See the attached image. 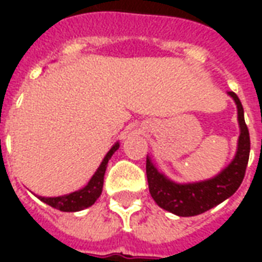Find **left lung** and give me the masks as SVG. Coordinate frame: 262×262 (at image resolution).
Wrapping results in <instances>:
<instances>
[{
    "instance_id": "left-lung-1",
    "label": "left lung",
    "mask_w": 262,
    "mask_h": 262,
    "mask_svg": "<svg viewBox=\"0 0 262 262\" xmlns=\"http://www.w3.org/2000/svg\"><path fill=\"white\" fill-rule=\"evenodd\" d=\"M237 106V120L240 136L237 140V150L229 165L217 176L198 182L180 184L170 180L157 168L153 160L147 156L146 174L148 191L160 208L177 216H196L214 208L227 198H230L242 185L250 156V135L244 120V111L240 99L234 92H227Z\"/></svg>"
}]
</instances>
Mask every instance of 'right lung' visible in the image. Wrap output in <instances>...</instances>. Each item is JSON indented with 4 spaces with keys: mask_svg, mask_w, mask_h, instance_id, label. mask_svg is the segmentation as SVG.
<instances>
[{
    "mask_svg": "<svg viewBox=\"0 0 262 262\" xmlns=\"http://www.w3.org/2000/svg\"><path fill=\"white\" fill-rule=\"evenodd\" d=\"M119 148V142H116L111 147L106 156L103 157L102 163L99 164L98 170L95 171V174L91 177V180L88 181L85 187L81 188L75 192L67 193V195H61V196L54 198H46V196H37L42 202L48 203L49 206H52L54 209H59L61 212H78L82 209L90 208L91 205L95 203L98 198L101 196L103 187V176L105 171L108 167V161L111 157L114 156V153Z\"/></svg>",
    "mask_w": 262,
    "mask_h": 262,
    "instance_id": "right-lung-1",
    "label": "right lung"
}]
</instances>
